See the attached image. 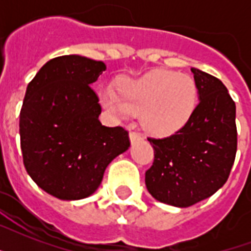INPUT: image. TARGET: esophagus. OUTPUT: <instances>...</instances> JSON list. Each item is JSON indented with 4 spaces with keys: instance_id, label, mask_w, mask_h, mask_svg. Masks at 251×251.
<instances>
[{
    "instance_id": "1",
    "label": "esophagus",
    "mask_w": 251,
    "mask_h": 251,
    "mask_svg": "<svg viewBox=\"0 0 251 251\" xmlns=\"http://www.w3.org/2000/svg\"><path fill=\"white\" fill-rule=\"evenodd\" d=\"M142 134L138 133V131H130V141H131V143H134V142L137 141H141L142 139Z\"/></svg>"
}]
</instances>
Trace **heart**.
<instances>
[{"instance_id": "b5f03b06", "label": "heart", "mask_w": 251, "mask_h": 251, "mask_svg": "<svg viewBox=\"0 0 251 251\" xmlns=\"http://www.w3.org/2000/svg\"><path fill=\"white\" fill-rule=\"evenodd\" d=\"M120 93L112 87L102 88V106L122 118L142 113V125L155 135H169L181 129L198 101L191 76L163 69L138 79H122Z\"/></svg>"}]
</instances>
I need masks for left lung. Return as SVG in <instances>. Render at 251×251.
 I'll list each match as a JSON object with an SVG mask.
<instances>
[{"instance_id":"8db88e82","label":"left lung","mask_w":251,"mask_h":251,"mask_svg":"<svg viewBox=\"0 0 251 251\" xmlns=\"http://www.w3.org/2000/svg\"><path fill=\"white\" fill-rule=\"evenodd\" d=\"M199 102L190 120L173 135L147 138L153 163L146 186L159 202L190 207L226 182L237 151L236 104L215 76L191 69Z\"/></svg>"}]
</instances>
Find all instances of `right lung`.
<instances>
[{"mask_svg":"<svg viewBox=\"0 0 251 251\" xmlns=\"http://www.w3.org/2000/svg\"><path fill=\"white\" fill-rule=\"evenodd\" d=\"M105 69L78 54L56 57L27 86L19 116L23 163L37 186L58 199L94 194L110 161L130 147L127 130L99 121L91 84Z\"/></svg>","mask_w":251,"mask_h":251,"instance_id":"right-lung-1","label":"right lung"}]
</instances>
